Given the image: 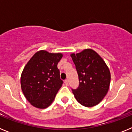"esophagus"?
Instances as JSON below:
<instances>
[{
    "mask_svg": "<svg viewBox=\"0 0 132 132\" xmlns=\"http://www.w3.org/2000/svg\"><path fill=\"white\" fill-rule=\"evenodd\" d=\"M64 82H65V85H68V84H69V80H68V79H66V80H65V81H64Z\"/></svg>",
    "mask_w": 132,
    "mask_h": 132,
    "instance_id": "esophagus-1",
    "label": "esophagus"
}]
</instances>
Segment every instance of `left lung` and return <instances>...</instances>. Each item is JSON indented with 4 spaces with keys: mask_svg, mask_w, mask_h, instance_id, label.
Segmentation results:
<instances>
[{
    "mask_svg": "<svg viewBox=\"0 0 132 132\" xmlns=\"http://www.w3.org/2000/svg\"><path fill=\"white\" fill-rule=\"evenodd\" d=\"M79 76V85L73 89L77 101L86 107L97 105L109 89L110 73L106 64L96 52L86 49L71 55Z\"/></svg>",
    "mask_w": 132,
    "mask_h": 132,
    "instance_id": "8db88e82",
    "label": "left lung"
}]
</instances>
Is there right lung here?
<instances>
[{
	"label": "right lung",
	"instance_id": "right-lung-1",
	"mask_svg": "<svg viewBox=\"0 0 132 132\" xmlns=\"http://www.w3.org/2000/svg\"><path fill=\"white\" fill-rule=\"evenodd\" d=\"M63 55L41 50L35 53L21 75V87L26 99L38 108H45L52 103L63 83L57 64Z\"/></svg>",
	"mask_w": 132,
	"mask_h": 132
}]
</instances>
